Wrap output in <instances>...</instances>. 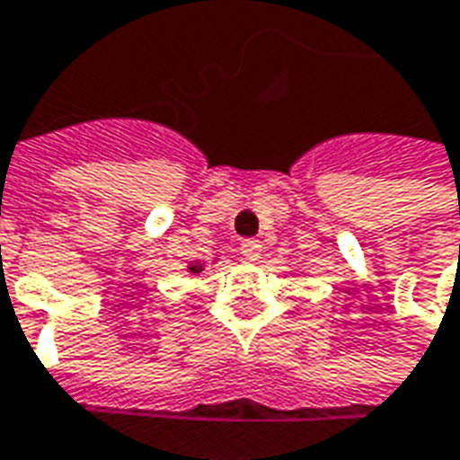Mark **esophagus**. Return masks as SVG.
<instances>
[{"mask_svg":"<svg viewBox=\"0 0 460 460\" xmlns=\"http://www.w3.org/2000/svg\"><path fill=\"white\" fill-rule=\"evenodd\" d=\"M261 252H263L261 241H256V239L241 241V253H243V259H246V261H256V259L261 256Z\"/></svg>","mask_w":460,"mask_h":460,"instance_id":"34e87169","label":"esophagus"}]
</instances>
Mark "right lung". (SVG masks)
Here are the masks:
<instances>
[{
  "label": "right lung",
  "mask_w": 460,
  "mask_h": 460,
  "mask_svg": "<svg viewBox=\"0 0 460 460\" xmlns=\"http://www.w3.org/2000/svg\"><path fill=\"white\" fill-rule=\"evenodd\" d=\"M189 271H191V274H199V271H204V266H201V263H191Z\"/></svg>",
  "instance_id": "obj_1"
}]
</instances>
